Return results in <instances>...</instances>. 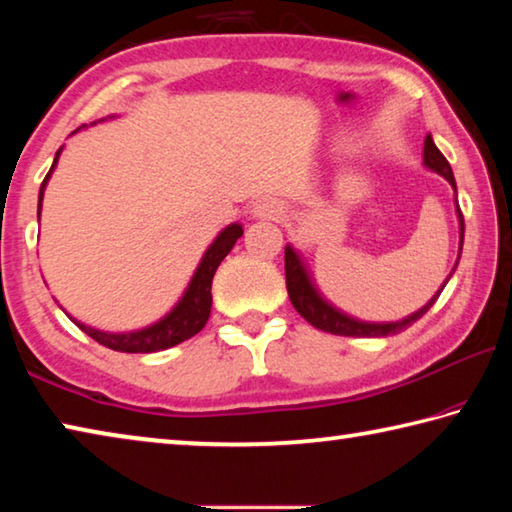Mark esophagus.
Segmentation results:
<instances>
[{"label":"esophagus","mask_w":512,"mask_h":512,"mask_svg":"<svg viewBox=\"0 0 512 512\" xmlns=\"http://www.w3.org/2000/svg\"><path fill=\"white\" fill-rule=\"evenodd\" d=\"M253 214L257 219H266V221H277L284 216V207L280 201L275 198H259L253 205Z\"/></svg>","instance_id":"34e87169"}]
</instances>
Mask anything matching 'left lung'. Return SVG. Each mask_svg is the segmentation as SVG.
Here are the masks:
<instances>
[{
	"label": "left lung",
	"instance_id": "8db88e82",
	"mask_svg": "<svg viewBox=\"0 0 512 512\" xmlns=\"http://www.w3.org/2000/svg\"><path fill=\"white\" fill-rule=\"evenodd\" d=\"M424 167H429L431 171L440 173V176H443L456 192V180H454L452 167H449L445 155L438 151V146L433 144L431 135L424 137ZM456 214H458V228H461V244H458V259H461L463 237H465V221H463V212L458 210V205H456ZM454 271H456V266H454ZM284 273H287V291H289L291 305L296 307L298 314L305 318L309 325H314L316 329H323V332L336 334V336H391V334H397V332H404L406 327H411L415 320L427 314L433 302L438 300L440 291L445 289L449 277H452V273H449V277L445 280L443 287H440L436 296H433L422 309L415 311V314L397 320V323H363V320H357V318H352L348 314H343V311L332 307L323 296H320L316 284L311 282L305 264H302L300 255L291 246L284 248Z\"/></svg>",
	"mask_w": 512,
	"mask_h": 512
}]
</instances>
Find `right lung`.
Listing matches in <instances>:
<instances>
[{"mask_svg": "<svg viewBox=\"0 0 512 512\" xmlns=\"http://www.w3.org/2000/svg\"><path fill=\"white\" fill-rule=\"evenodd\" d=\"M60 151H63V146H60V149L56 151L54 164H51L47 178L42 180V185H40L38 216H40L42 196H45L47 180L51 176V171H54V167H56ZM241 235H244V228H241L239 223H230L228 228L219 232V237H216L210 244V248L205 250L201 264H198L192 282H189V287L183 293V298H180L178 305L173 307L162 320H158V323H153V325L144 327V329H137V332L112 334V332H101V329L83 325V323H79V320H74L72 316H69V318H72L85 334L92 336L94 341L106 345V348H110V350H117V352L149 354V352H160V350L173 348V345L192 339L194 334L201 332V329L207 323V318H210V311H212V277L216 273V268H219V264L223 262L225 255L230 253L232 246L237 244V239Z\"/></svg>", "mask_w": 512, "mask_h": 512, "instance_id": "right-lung-1", "label": "right lung"}]
</instances>
